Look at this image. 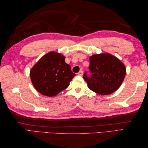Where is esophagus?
<instances>
[{
  "label": "esophagus",
  "instance_id": "34e87169",
  "mask_svg": "<svg viewBox=\"0 0 148 148\" xmlns=\"http://www.w3.org/2000/svg\"><path fill=\"white\" fill-rule=\"evenodd\" d=\"M77 74L79 75V76H83V72L82 71H80L79 72H78L77 73Z\"/></svg>",
  "mask_w": 148,
  "mask_h": 148
}]
</instances>
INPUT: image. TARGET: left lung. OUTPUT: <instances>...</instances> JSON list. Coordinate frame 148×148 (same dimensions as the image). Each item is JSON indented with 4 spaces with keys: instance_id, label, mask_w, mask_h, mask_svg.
Returning <instances> with one entry per match:
<instances>
[{
    "instance_id": "obj_1",
    "label": "left lung",
    "mask_w": 148,
    "mask_h": 148,
    "mask_svg": "<svg viewBox=\"0 0 148 148\" xmlns=\"http://www.w3.org/2000/svg\"><path fill=\"white\" fill-rule=\"evenodd\" d=\"M90 77L86 73L83 79L88 87L101 95H108L117 90L124 80L126 67L123 62L109 53L93 55L90 56Z\"/></svg>"
}]
</instances>
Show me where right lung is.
Masks as SVG:
<instances>
[{
	"instance_id": "add662e5",
	"label": "right lung",
	"mask_w": 148,
	"mask_h": 148,
	"mask_svg": "<svg viewBox=\"0 0 148 148\" xmlns=\"http://www.w3.org/2000/svg\"><path fill=\"white\" fill-rule=\"evenodd\" d=\"M61 53L50 51L42 56L30 71V79L36 90L42 95L52 97L69 86L76 74L66 64Z\"/></svg>"
}]
</instances>
